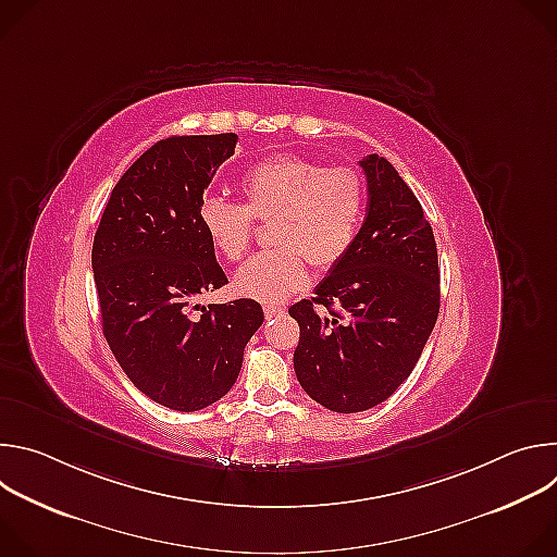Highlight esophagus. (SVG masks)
<instances>
[{"label":"esophagus","mask_w":557,"mask_h":557,"mask_svg":"<svg viewBox=\"0 0 557 557\" xmlns=\"http://www.w3.org/2000/svg\"><path fill=\"white\" fill-rule=\"evenodd\" d=\"M284 312H286V308H284V306H277V304H269V306H264V317H267V320H273V317L284 314Z\"/></svg>","instance_id":"1"}]
</instances>
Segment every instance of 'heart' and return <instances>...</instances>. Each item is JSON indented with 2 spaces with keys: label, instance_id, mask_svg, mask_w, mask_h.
Returning <instances> with one entry per match:
<instances>
[{
  "label": "heart",
  "instance_id": "1",
  "mask_svg": "<svg viewBox=\"0 0 557 557\" xmlns=\"http://www.w3.org/2000/svg\"><path fill=\"white\" fill-rule=\"evenodd\" d=\"M243 205L205 196L198 222L211 247L226 260H243L256 222L269 224L275 249L237 269V295L277 304L308 284V262L335 269L355 247L366 215V181L352 165H324L312 158L282 153L253 165L240 181Z\"/></svg>",
  "mask_w": 557,
  "mask_h": 557
}]
</instances>
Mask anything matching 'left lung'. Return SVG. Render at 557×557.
I'll return each instance as SVG.
<instances>
[{"label":"left lung","mask_w":557,"mask_h":557,"mask_svg":"<svg viewBox=\"0 0 557 557\" xmlns=\"http://www.w3.org/2000/svg\"><path fill=\"white\" fill-rule=\"evenodd\" d=\"M359 165L368 209L357 243L312 299L288 308L299 324L297 381L339 414L389 399L414 370L441 308L438 253L421 202L383 156Z\"/></svg>","instance_id":"8db88e82"}]
</instances>
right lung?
I'll use <instances>...</instances> for the list:
<instances>
[{"instance_id": "1", "label": "right lung", "mask_w": 557, "mask_h": 557, "mask_svg": "<svg viewBox=\"0 0 557 557\" xmlns=\"http://www.w3.org/2000/svg\"><path fill=\"white\" fill-rule=\"evenodd\" d=\"M235 143L228 132L151 145L112 189L92 245L110 350L145 396L178 412L222 399L264 322L256 299L191 314L198 295L226 284L198 205Z\"/></svg>"}]
</instances>
